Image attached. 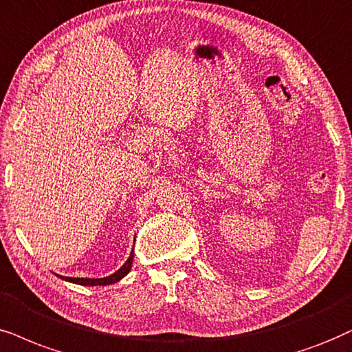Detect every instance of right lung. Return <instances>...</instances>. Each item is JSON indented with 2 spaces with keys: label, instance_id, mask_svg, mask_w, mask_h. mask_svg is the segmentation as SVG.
<instances>
[{
  "label": "right lung",
  "instance_id": "right-lung-1",
  "mask_svg": "<svg viewBox=\"0 0 352 352\" xmlns=\"http://www.w3.org/2000/svg\"><path fill=\"white\" fill-rule=\"evenodd\" d=\"M131 265H133V250L130 253V256H128V260L124 261V265L122 266V268L115 271L113 274L105 276V278H68V276H60V278L65 279V281H68V283L79 284V286H109V284L118 283L120 279H123L124 276L130 273Z\"/></svg>",
  "mask_w": 352,
  "mask_h": 352
}]
</instances>
